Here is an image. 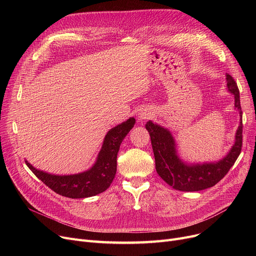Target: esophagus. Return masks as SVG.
Wrapping results in <instances>:
<instances>
[{
	"instance_id": "1",
	"label": "esophagus",
	"mask_w": 256,
	"mask_h": 256,
	"mask_svg": "<svg viewBox=\"0 0 256 256\" xmlns=\"http://www.w3.org/2000/svg\"><path fill=\"white\" fill-rule=\"evenodd\" d=\"M152 115H154V113H152L150 110H148V109L142 110V111L139 113V115H138V120H139V122H141V124H142V122H144L145 120L152 118Z\"/></svg>"
}]
</instances>
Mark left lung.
<instances>
[{"instance_id": "8db88e82", "label": "left lung", "mask_w": 256, "mask_h": 256, "mask_svg": "<svg viewBox=\"0 0 256 256\" xmlns=\"http://www.w3.org/2000/svg\"><path fill=\"white\" fill-rule=\"evenodd\" d=\"M227 89L234 98V108L240 114L234 143L227 154L216 162L188 163L180 158L178 145L171 132L152 120L146 122L156 160V170L158 176L173 189L184 192H195L208 189L219 182L238 158L243 140V121L240 104V92L234 78L226 74Z\"/></svg>"}]
</instances>
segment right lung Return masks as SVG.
Returning a JSON list of instances; mask_svg holds the SVG:
<instances>
[{
    "label": "right lung",
    "mask_w": 256,
    "mask_h": 256,
    "mask_svg": "<svg viewBox=\"0 0 256 256\" xmlns=\"http://www.w3.org/2000/svg\"><path fill=\"white\" fill-rule=\"evenodd\" d=\"M136 124L134 117L112 128L104 139L100 152L93 166L80 173L56 176L34 168L28 160L26 166L50 189L68 198H86L106 191L112 184L117 170V154L121 142Z\"/></svg>",
    "instance_id": "add662e5"
}]
</instances>
